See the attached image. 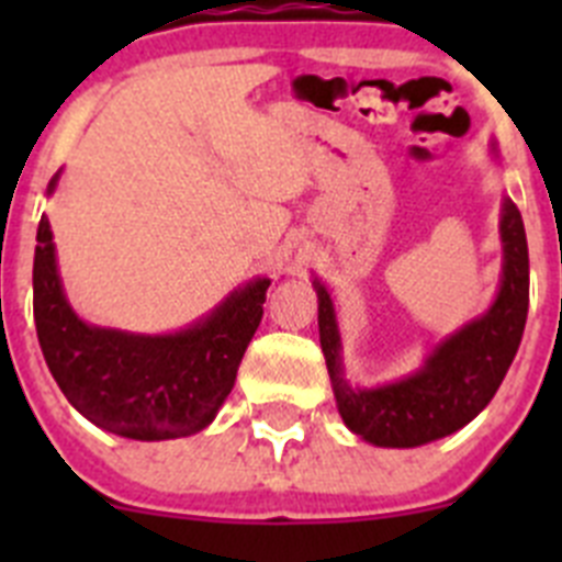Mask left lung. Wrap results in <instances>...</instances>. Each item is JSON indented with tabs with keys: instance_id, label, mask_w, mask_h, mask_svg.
<instances>
[{
	"instance_id": "8db88e82",
	"label": "left lung",
	"mask_w": 562,
	"mask_h": 562,
	"mask_svg": "<svg viewBox=\"0 0 562 562\" xmlns=\"http://www.w3.org/2000/svg\"><path fill=\"white\" fill-rule=\"evenodd\" d=\"M493 154L498 157L495 146ZM498 231L504 267L490 310L436 342L414 374L374 389L346 380L335 304L329 290L317 278L312 281L321 349L337 411L351 434L376 448H419L461 430L490 405L518 355L529 312V247L520 211L509 196L501 205Z\"/></svg>"
}]
</instances>
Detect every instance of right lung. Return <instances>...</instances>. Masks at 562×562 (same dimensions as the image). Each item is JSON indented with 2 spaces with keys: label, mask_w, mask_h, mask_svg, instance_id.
<instances>
[{
  "label": "right lung",
  "mask_w": 562,
  "mask_h": 562,
  "mask_svg": "<svg viewBox=\"0 0 562 562\" xmlns=\"http://www.w3.org/2000/svg\"><path fill=\"white\" fill-rule=\"evenodd\" d=\"M61 171L49 180L56 191ZM33 258V317L47 369L78 414L109 434L180 439L207 428L233 391L238 362L265 315L270 278H252L188 329L134 335L92 326L64 295L49 220Z\"/></svg>",
  "instance_id": "obj_1"
}]
</instances>
